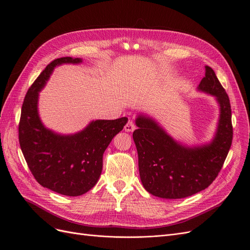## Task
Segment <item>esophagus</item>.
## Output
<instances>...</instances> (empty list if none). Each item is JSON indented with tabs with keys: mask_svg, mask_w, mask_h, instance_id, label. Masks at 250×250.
Returning a JSON list of instances; mask_svg holds the SVG:
<instances>
[{
	"mask_svg": "<svg viewBox=\"0 0 250 250\" xmlns=\"http://www.w3.org/2000/svg\"><path fill=\"white\" fill-rule=\"evenodd\" d=\"M135 128H136V126H135L134 122L132 121V120H129V121L126 123V125L124 126V130H125L126 132H133V131L135 130Z\"/></svg>",
	"mask_w": 250,
	"mask_h": 250,
	"instance_id": "1",
	"label": "esophagus"
}]
</instances>
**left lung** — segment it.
<instances>
[{"label":"left lung","instance_id":"left-lung-1","mask_svg":"<svg viewBox=\"0 0 250 250\" xmlns=\"http://www.w3.org/2000/svg\"><path fill=\"white\" fill-rule=\"evenodd\" d=\"M199 91L216 97L220 117L213 140L188 147L174 141L154 120L144 115L136 118L133 139L138 152L141 183L151 195L164 199H182L208 188L221 170L232 144L233 127L230 101L210 66Z\"/></svg>","mask_w":250,"mask_h":250}]
</instances>
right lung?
Returning <instances> with one entry per match:
<instances>
[{
	"mask_svg": "<svg viewBox=\"0 0 250 250\" xmlns=\"http://www.w3.org/2000/svg\"><path fill=\"white\" fill-rule=\"evenodd\" d=\"M81 62V58L72 57L51 62L29 87L19 122L20 147L35 180L44 188L70 197L81 196L97 184L103 154L128 121L126 117L92 121L72 135L57 134L44 127L38 115V93L56 65Z\"/></svg>",
	"mask_w": 250,
	"mask_h": 250,
	"instance_id": "right-lung-1",
	"label": "right lung"
}]
</instances>
